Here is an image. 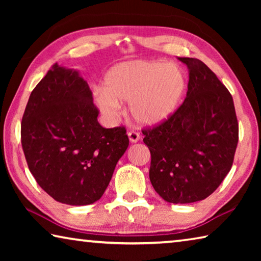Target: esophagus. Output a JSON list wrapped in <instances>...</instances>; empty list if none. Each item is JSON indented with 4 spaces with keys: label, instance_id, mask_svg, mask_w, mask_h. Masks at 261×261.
Here are the masks:
<instances>
[{
    "label": "esophagus",
    "instance_id": "1",
    "mask_svg": "<svg viewBox=\"0 0 261 261\" xmlns=\"http://www.w3.org/2000/svg\"><path fill=\"white\" fill-rule=\"evenodd\" d=\"M127 137H129L130 143H132V144L138 143V141L140 140V135L138 134V132H136V131H130L129 134H127Z\"/></svg>",
    "mask_w": 261,
    "mask_h": 261
}]
</instances>
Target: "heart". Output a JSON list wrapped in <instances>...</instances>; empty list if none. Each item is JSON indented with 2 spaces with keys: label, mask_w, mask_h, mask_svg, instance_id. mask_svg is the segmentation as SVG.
Here are the masks:
<instances>
[{
  "label": "heart",
  "mask_w": 261,
  "mask_h": 261,
  "mask_svg": "<svg viewBox=\"0 0 261 261\" xmlns=\"http://www.w3.org/2000/svg\"><path fill=\"white\" fill-rule=\"evenodd\" d=\"M184 73L175 64L135 60L110 68L103 90L94 103L106 116L115 117L121 105L129 103L134 120L143 126H156L173 116L185 93Z\"/></svg>",
  "instance_id": "1"
}]
</instances>
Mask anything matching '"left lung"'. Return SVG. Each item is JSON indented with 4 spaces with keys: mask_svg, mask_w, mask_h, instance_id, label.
Returning a JSON list of instances; mask_svg holds the SVG:
<instances>
[{
    "mask_svg": "<svg viewBox=\"0 0 261 261\" xmlns=\"http://www.w3.org/2000/svg\"><path fill=\"white\" fill-rule=\"evenodd\" d=\"M189 70L187 98L169 120L144 130L149 179L163 200L190 204L213 193L232 166L238 123L231 94L198 59L178 57Z\"/></svg>",
    "mask_w": 261,
    "mask_h": 261,
    "instance_id": "obj_1",
    "label": "left lung"
}]
</instances>
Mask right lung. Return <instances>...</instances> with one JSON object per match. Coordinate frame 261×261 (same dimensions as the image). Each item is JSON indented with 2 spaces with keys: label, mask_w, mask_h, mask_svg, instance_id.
<instances>
[{
  "label": "right lung",
  "mask_w": 261,
  "mask_h": 261,
  "mask_svg": "<svg viewBox=\"0 0 261 261\" xmlns=\"http://www.w3.org/2000/svg\"><path fill=\"white\" fill-rule=\"evenodd\" d=\"M98 114L86 81L57 63L30 95L21 146L37 183L62 204L99 200L129 146L124 127L105 129Z\"/></svg>",
  "instance_id": "1"
}]
</instances>
